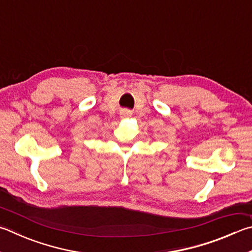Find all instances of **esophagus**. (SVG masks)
I'll use <instances>...</instances> for the list:
<instances>
[{
  "label": "esophagus",
  "instance_id": "34e87169",
  "mask_svg": "<svg viewBox=\"0 0 252 252\" xmlns=\"http://www.w3.org/2000/svg\"><path fill=\"white\" fill-rule=\"evenodd\" d=\"M132 114V112L130 110H126V109H125V110H121V116L122 117H130Z\"/></svg>",
  "mask_w": 252,
  "mask_h": 252
}]
</instances>
